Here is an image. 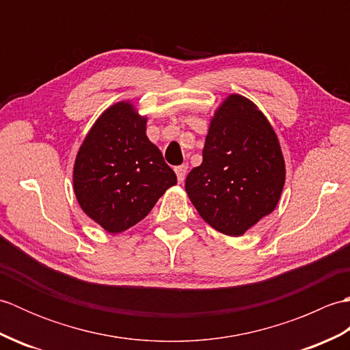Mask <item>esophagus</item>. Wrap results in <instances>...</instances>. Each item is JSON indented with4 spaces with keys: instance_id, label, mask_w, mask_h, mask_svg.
I'll use <instances>...</instances> for the list:
<instances>
[{
    "instance_id": "esophagus-1",
    "label": "esophagus",
    "mask_w": 350,
    "mask_h": 350,
    "mask_svg": "<svg viewBox=\"0 0 350 350\" xmlns=\"http://www.w3.org/2000/svg\"><path fill=\"white\" fill-rule=\"evenodd\" d=\"M176 174H177V180H179L180 183L185 180V177H187V173H188V167L187 165H179L174 168Z\"/></svg>"
}]
</instances>
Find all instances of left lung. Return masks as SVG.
<instances>
[{"instance_id": "8db88e82", "label": "left lung", "mask_w": 350, "mask_h": 350, "mask_svg": "<svg viewBox=\"0 0 350 350\" xmlns=\"http://www.w3.org/2000/svg\"><path fill=\"white\" fill-rule=\"evenodd\" d=\"M284 179L269 122L243 96H228L212 118L202 165L185 182L200 217L221 233L241 236L275 209Z\"/></svg>"}]
</instances>
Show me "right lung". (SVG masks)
Wrapping results in <instances>:
<instances>
[{
  "label": "right lung",
  "instance_id": "obj_1",
  "mask_svg": "<svg viewBox=\"0 0 350 350\" xmlns=\"http://www.w3.org/2000/svg\"><path fill=\"white\" fill-rule=\"evenodd\" d=\"M177 183L161 150L146 137V118L128 102L103 113L81 146L73 189L83 211L109 233L135 226Z\"/></svg>",
  "mask_w": 350,
  "mask_h": 350
}]
</instances>
